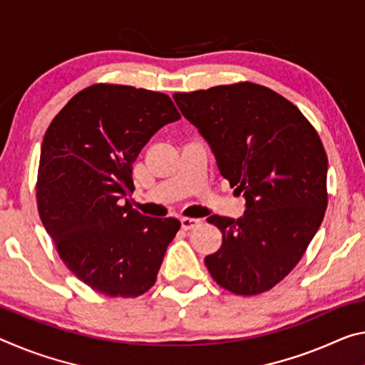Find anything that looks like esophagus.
Here are the masks:
<instances>
[{
    "instance_id": "34e87169",
    "label": "esophagus",
    "mask_w": 365,
    "mask_h": 365,
    "mask_svg": "<svg viewBox=\"0 0 365 365\" xmlns=\"http://www.w3.org/2000/svg\"><path fill=\"white\" fill-rule=\"evenodd\" d=\"M180 222H182V229H183V230H190V229H193L195 225L200 224V219H195V217H182Z\"/></svg>"
}]
</instances>
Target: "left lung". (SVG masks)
Wrapping results in <instances>:
<instances>
[{
  "label": "left lung",
  "instance_id": "obj_1",
  "mask_svg": "<svg viewBox=\"0 0 365 365\" xmlns=\"http://www.w3.org/2000/svg\"><path fill=\"white\" fill-rule=\"evenodd\" d=\"M173 101L245 198L242 217H207L222 245L205 258L206 268L239 296L269 291L299 263L325 216L328 159L320 136L294 103L259 84L177 92Z\"/></svg>",
  "mask_w": 365,
  "mask_h": 365
}]
</instances>
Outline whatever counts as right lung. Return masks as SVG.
<instances>
[{
    "instance_id": "right-lung-1",
    "label": "right lung",
    "mask_w": 365,
    "mask_h": 365,
    "mask_svg": "<svg viewBox=\"0 0 365 365\" xmlns=\"http://www.w3.org/2000/svg\"><path fill=\"white\" fill-rule=\"evenodd\" d=\"M180 118L169 96L131 86L78 92L43 136L37 206L71 273L108 297L151 289L180 229L175 217H148L126 200L133 162L162 126Z\"/></svg>"
}]
</instances>
